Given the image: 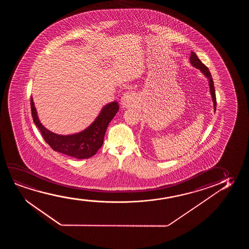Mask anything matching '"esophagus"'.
<instances>
[{
  "label": "esophagus",
  "instance_id": "1",
  "mask_svg": "<svg viewBox=\"0 0 249 249\" xmlns=\"http://www.w3.org/2000/svg\"><path fill=\"white\" fill-rule=\"evenodd\" d=\"M121 104L123 107H132L136 104V96L133 92H126L123 94L121 99Z\"/></svg>",
  "mask_w": 249,
  "mask_h": 249
}]
</instances>
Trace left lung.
I'll return each instance as SVG.
<instances>
[{"label": "left lung", "instance_id": "left-lung-1", "mask_svg": "<svg viewBox=\"0 0 249 249\" xmlns=\"http://www.w3.org/2000/svg\"><path fill=\"white\" fill-rule=\"evenodd\" d=\"M190 61H191V65H193L196 68L199 69L201 71V73L204 74L205 76L208 77V82H209V87H210V92H211L212 99L213 101V106H214V110H216V95H215V89L214 85H213V81L212 78L211 73L209 71L208 67L201 63V60L198 58L196 54L194 52H191V58H190Z\"/></svg>", "mask_w": 249, "mask_h": 249}]
</instances>
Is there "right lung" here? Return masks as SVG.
Here are the masks:
<instances>
[{
  "mask_svg": "<svg viewBox=\"0 0 249 249\" xmlns=\"http://www.w3.org/2000/svg\"><path fill=\"white\" fill-rule=\"evenodd\" d=\"M31 108L35 124L40 130L45 141L53 150L69 157L86 159L95 155L102 146L107 126L119 110V105L115 101L106 105L95 121L87 129L67 136L52 133L42 126L38 119L32 97H31Z\"/></svg>",
  "mask_w": 249,
  "mask_h": 249,
  "instance_id": "1",
  "label": "right lung"
}]
</instances>
